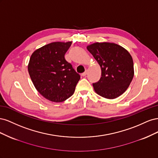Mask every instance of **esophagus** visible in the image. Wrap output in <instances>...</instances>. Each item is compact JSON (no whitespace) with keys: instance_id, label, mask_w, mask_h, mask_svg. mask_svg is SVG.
Instances as JSON below:
<instances>
[{"instance_id":"obj_1","label":"esophagus","mask_w":158,"mask_h":158,"mask_svg":"<svg viewBox=\"0 0 158 158\" xmlns=\"http://www.w3.org/2000/svg\"><path fill=\"white\" fill-rule=\"evenodd\" d=\"M86 74H87V71H85L84 73H83L82 74V76H86Z\"/></svg>"}]
</instances>
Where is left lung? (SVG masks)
<instances>
[{
    "instance_id": "1",
    "label": "left lung",
    "mask_w": 158,
    "mask_h": 158,
    "mask_svg": "<svg viewBox=\"0 0 158 158\" xmlns=\"http://www.w3.org/2000/svg\"><path fill=\"white\" fill-rule=\"evenodd\" d=\"M102 70V76L94 83L95 92L107 99H114L128 88L134 77V64L131 54L113 43H94L87 46Z\"/></svg>"
}]
</instances>
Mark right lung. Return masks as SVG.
Instances as JSON below:
<instances>
[{
  "mask_svg": "<svg viewBox=\"0 0 158 158\" xmlns=\"http://www.w3.org/2000/svg\"><path fill=\"white\" fill-rule=\"evenodd\" d=\"M72 44L52 42L33 52L27 69L36 89L52 102H62L73 95L80 76L64 58Z\"/></svg>",
  "mask_w": 158,
  "mask_h": 158,
  "instance_id": "right-lung-1",
  "label": "right lung"
}]
</instances>
